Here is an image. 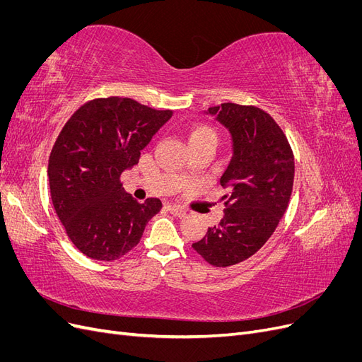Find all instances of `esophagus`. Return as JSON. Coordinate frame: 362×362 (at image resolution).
<instances>
[{
  "label": "esophagus",
  "mask_w": 362,
  "mask_h": 362,
  "mask_svg": "<svg viewBox=\"0 0 362 362\" xmlns=\"http://www.w3.org/2000/svg\"><path fill=\"white\" fill-rule=\"evenodd\" d=\"M168 208H169V211H170L173 216H177V217L185 216V210H184V208H181V206L177 205V204H169Z\"/></svg>",
  "instance_id": "obj_1"
}]
</instances>
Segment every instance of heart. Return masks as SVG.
<instances>
[{"label":"heart","instance_id":"obj_1","mask_svg":"<svg viewBox=\"0 0 362 362\" xmlns=\"http://www.w3.org/2000/svg\"><path fill=\"white\" fill-rule=\"evenodd\" d=\"M189 145L196 144H217V133L216 129L206 124H194L189 129Z\"/></svg>","mask_w":362,"mask_h":362}]
</instances>
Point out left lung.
Segmentation results:
<instances>
[{
    "instance_id": "8db88e82",
    "label": "left lung",
    "mask_w": 362,
    "mask_h": 362,
    "mask_svg": "<svg viewBox=\"0 0 362 362\" xmlns=\"http://www.w3.org/2000/svg\"><path fill=\"white\" fill-rule=\"evenodd\" d=\"M208 113L233 137V160L222 175L225 216L192 245L214 267L238 264L258 252L286 213L294 181V156L281 127L255 105L223 103Z\"/></svg>"
}]
</instances>
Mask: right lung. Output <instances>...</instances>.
I'll use <instances>...</instances> for the list:
<instances>
[{
	"label": "right lung",
	"instance_id": "add662e5",
	"mask_svg": "<svg viewBox=\"0 0 362 362\" xmlns=\"http://www.w3.org/2000/svg\"><path fill=\"white\" fill-rule=\"evenodd\" d=\"M172 110H156L131 98H96L83 104L54 144L48 180L54 210L74 246L86 257L115 261L136 247L161 201L144 204L125 193L120 175Z\"/></svg>",
	"mask_w": 362,
	"mask_h": 362
}]
</instances>
